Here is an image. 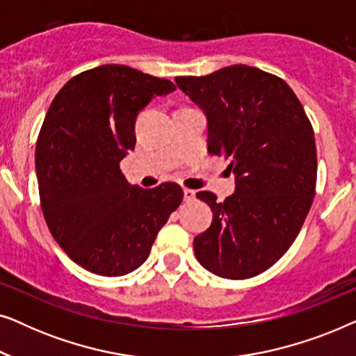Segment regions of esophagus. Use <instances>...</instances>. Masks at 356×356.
Returning a JSON list of instances; mask_svg holds the SVG:
<instances>
[{"label":"esophagus","instance_id":"34e87169","mask_svg":"<svg viewBox=\"0 0 356 356\" xmlns=\"http://www.w3.org/2000/svg\"><path fill=\"white\" fill-rule=\"evenodd\" d=\"M183 194H184V201H193V199L196 197V191H193V189H188V188L183 189Z\"/></svg>","mask_w":356,"mask_h":356}]
</instances>
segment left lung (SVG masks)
I'll return each instance as SVG.
<instances>
[{"label":"left lung","mask_w":356,"mask_h":356,"mask_svg":"<svg viewBox=\"0 0 356 356\" xmlns=\"http://www.w3.org/2000/svg\"><path fill=\"white\" fill-rule=\"evenodd\" d=\"M175 82L206 115L207 152L230 160L235 175V193L223 202L196 194L213 213L194 252L212 274L250 279L285 254L308 216L318 175L313 126L289 84L257 67Z\"/></svg>","instance_id":"8db88e82"}]
</instances>
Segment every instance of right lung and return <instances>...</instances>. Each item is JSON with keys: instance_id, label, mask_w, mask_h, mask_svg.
<instances>
[{"instance_id": "1", "label": "right lung", "mask_w": 356, "mask_h": 356, "mask_svg": "<svg viewBox=\"0 0 356 356\" xmlns=\"http://www.w3.org/2000/svg\"><path fill=\"white\" fill-rule=\"evenodd\" d=\"M173 90L168 79L104 65L67 81L48 108L35 149L43 217L66 254L97 275L143 266L181 204L178 184L143 189L120 170L134 150L139 111Z\"/></svg>"}]
</instances>
